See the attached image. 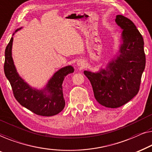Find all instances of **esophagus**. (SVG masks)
<instances>
[{
    "instance_id": "obj_1",
    "label": "esophagus",
    "mask_w": 152,
    "mask_h": 152,
    "mask_svg": "<svg viewBox=\"0 0 152 152\" xmlns=\"http://www.w3.org/2000/svg\"><path fill=\"white\" fill-rule=\"evenodd\" d=\"M77 64H78V66H80V67H83L85 65V61H83V60H80V61H78V63H77Z\"/></svg>"
}]
</instances>
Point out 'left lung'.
Returning <instances> with one entry per match:
<instances>
[{
	"label": "left lung",
	"mask_w": 152,
	"mask_h": 152,
	"mask_svg": "<svg viewBox=\"0 0 152 152\" xmlns=\"http://www.w3.org/2000/svg\"><path fill=\"white\" fill-rule=\"evenodd\" d=\"M115 20L123 29L119 56L109 63L106 70L84 72L96 101L109 108L120 107L137 94L146 62L144 40L136 25L122 15H117Z\"/></svg>",
	"instance_id": "8db88e82"
}]
</instances>
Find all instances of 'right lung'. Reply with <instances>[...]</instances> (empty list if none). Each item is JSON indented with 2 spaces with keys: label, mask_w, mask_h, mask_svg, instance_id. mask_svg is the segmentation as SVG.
I'll return each mask as SVG.
<instances>
[{
  "label": "right lung",
  "mask_w": 152,
  "mask_h": 152,
  "mask_svg": "<svg viewBox=\"0 0 152 152\" xmlns=\"http://www.w3.org/2000/svg\"><path fill=\"white\" fill-rule=\"evenodd\" d=\"M12 42L13 37L5 49L4 72L16 100L21 105L39 116H52L58 114L65 105L62 87L64 78L73 73L74 68L67 66L56 72L43 90L32 89L17 73L12 57Z\"/></svg>",
  "instance_id": "add662e5"
}]
</instances>
